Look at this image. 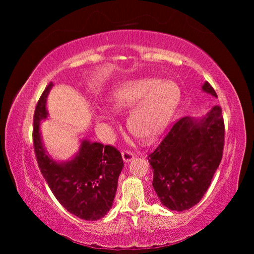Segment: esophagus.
<instances>
[{"instance_id": "34e87169", "label": "esophagus", "mask_w": 254, "mask_h": 254, "mask_svg": "<svg viewBox=\"0 0 254 254\" xmlns=\"http://www.w3.org/2000/svg\"><path fill=\"white\" fill-rule=\"evenodd\" d=\"M122 157H123V160H124L125 162H129V161H131L134 158V153L132 151L125 149V150L122 151Z\"/></svg>"}]
</instances>
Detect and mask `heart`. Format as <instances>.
Instances as JSON below:
<instances>
[{
	"mask_svg": "<svg viewBox=\"0 0 254 254\" xmlns=\"http://www.w3.org/2000/svg\"><path fill=\"white\" fill-rule=\"evenodd\" d=\"M180 89L171 80L141 78L121 83L111 94L114 109L133 108L127 125L134 135L146 141L163 132L178 106Z\"/></svg>",
	"mask_w": 254,
	"mask_h": 254,
	"instance_id": "obj_1",
	"label": "heart"
}]
</instances>
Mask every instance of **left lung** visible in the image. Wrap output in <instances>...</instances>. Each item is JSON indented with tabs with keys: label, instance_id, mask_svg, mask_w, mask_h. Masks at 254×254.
<instances>
[{
	"label": "left lung",
	"instance_id": "obj_1",
	"mask_svg": "<svg viewBox=\"0 0 254 254\" xmlns=\"http://www.w3.org/2000/svg\"><path fill=\"white\" fill-rule=\"evenodd\" d=\"M202 90L217 97L207 81ZM224 143L225 123L219 106L200 120L184 117L177 121L148 155L152 187L161 203L182 212L200 201L219 166Z\"/></svg>",
	"mask_w": 254,
	"mask_h": 254
}]
</instances>
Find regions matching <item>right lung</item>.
I'll use <instances>...</instances> for the list:
<instances>
[{
  "label": "right lung",
  "instance_id": "add662e5",
  "mask_svg": "<svg viewBox=\"0 0 254 254\" xmlns=\"http://www.w3.org/2000/svg\"><path fill=\"white\" fill-rule=\"evenodd\" d=\"M50 82L37 103L33 141L38 166L53 194L64 209L84 220H97L111 209L124 167L121 152L111 145L82 141L79 152L67 162L54 161L43 148L40 121L47 119Z\"/></svg>",
  "mask_w": 254,
  "mask_h": 254
}]
</instances>
